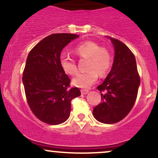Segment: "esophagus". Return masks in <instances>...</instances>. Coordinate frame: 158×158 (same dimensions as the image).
<instances>
[{"label": "esophagus", "instance_id": "1", "mask_svg": "<svg viewBox=\"0 0 158 158\" xmlns=\"http://www.w3.org/2000/svg\"><path fill=\"white\" fill-rule=\"evenodd\" d=\"M88 93V90H85V89H81V94H83V95H85Z\"/></svg>", "mask_w": 158, "mask_h": 158}]
</instances>
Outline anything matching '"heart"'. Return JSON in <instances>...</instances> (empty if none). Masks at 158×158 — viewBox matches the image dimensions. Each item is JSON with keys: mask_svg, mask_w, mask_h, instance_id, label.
I'll list each match as a JSON object with an SVG mask.
<instances>
[{"mask_svg": "<svg viewBox=\"0 0 158 158\" xmlns=\"http://www.w3.org/2000/svg\"><path fill=\"white\" fill-rule=\"evenodd\" d=\"M75 52L81 59H88L87 69L89 70L78 73L73 79L75 86L88 88L97 81L98 73L103 77L109 70L112 64V56L109 50L94 41H88L77 45ZM61 67L65 73L74 75L77 73V62L72 56L62 53L59 58Z\"/></svg>", "mask_w": 158, "mask_h": 158, "instance_id": "b5f03b06", "label": "heart"}]
</instances>
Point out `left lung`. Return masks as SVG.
Returning a JSON list of instances; mask_svg holds the SVG:
<instances>
[{
  "mask_svg": "<svg viewBox=\"0 0 158 158\" xmlns=\"http://www.w3.org/2000/svg\"><path fill=\"white\" fill-rule=\"evenodd\" d=\"M114 47V60L110 73L97 87L102 99L93 110L99 122L113 124L131 111L137 99L140 78L135 55L118 39L109 37Z\"/></svg>",
  "mask_w": 158,
  "mask_h": 158,
  "instance_id": "8db88e82",
  "label": "left lung"
}]
</instances>
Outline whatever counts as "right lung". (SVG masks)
<instances>
[{"label": "right lung", "mask_w": 158, "mask_h": 158, "mask_svg": "<svg viewBox=\"0 0 158 158\" xmlns=\"http://www.w3.org/2000/svg\"><path fill=\"white\" fill-rule=\"evenodd\" d=\"M79 35L54 33L45 37L30 50L23 72L25 95L30 109L39 120L59 125L69 118L70 102L81 95L70 88V79L61 67L63 48Z\"/></svg>", "instance_id": "1"}]
</instances>
